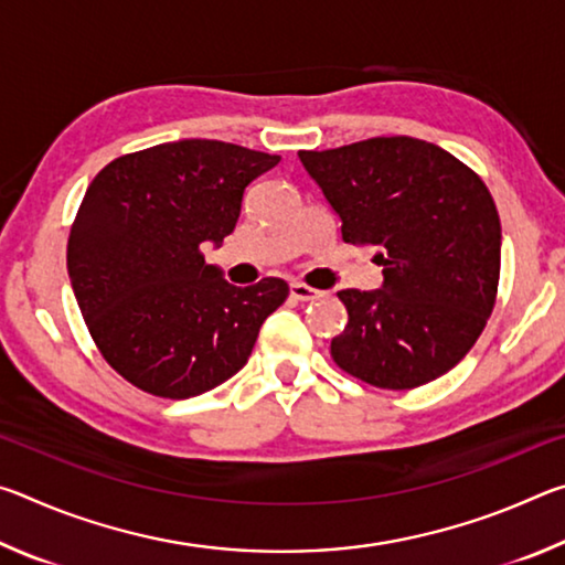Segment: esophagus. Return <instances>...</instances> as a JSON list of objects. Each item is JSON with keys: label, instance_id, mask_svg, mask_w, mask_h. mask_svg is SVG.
I'll use <instances>...</instances> for the list:
<instances>
[{"label": "esophagus", "instance_id": "34e87169", "mask_svg": "<svg viewBox=\"0 0 565 565\" xmlns=\"http://www.w3.org/2000/svg\"><path fill=\"white\" fill-rule=\"evenodd\" d=\"M289 294H291L294 301H313V299H321V296H323V291L311 289V286L299 284V281H294L289 286Z\"/></svg>", "mask_w": 565, "mask_h": 565}]
</instances>
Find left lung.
Returning a JSON list of instances; mask_svg holds the SVG:
<instances>
[{
  "label": "left lung",
  "mask_w": 565,
  "mask_h": 565,
  "mask_svg": "<svg viewBox=\"0 0 565 565\" xmlns=\"http://www.w3.org/2000/svg\"><path fill=\"white\" fill-rule=\"evenodd\" d=\"M341 218L347 244L376 248L384 284L343 289L349 323L331 339L347 374L416 388L461 361L489 321L501 274V218L481 177L414 137L299 151Z\"/></svg>",
  "instance_id": "8db88e82"
}]
</instances>
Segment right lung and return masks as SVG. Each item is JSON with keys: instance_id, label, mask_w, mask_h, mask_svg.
I'll return each instance as SVG.
<instances>
[{"instance_id": "add662e5", "label": "right lung", "mask_w": 565, "mask_h": 565, "mask_svg": "<svg viewBox=\"0 0 565 565\" xmlns=\"http://www.w3.org/2000/svg\"><path fill=\"white\" fill-rule=\"evenodd\" d=\"M279 161L216 139H179L124 154L94 177L66 269L94 343L129 384L161 398L199 396L252 356L289 284H228L202 246H222L246 186Z\"/></svg>"}]
</instances>
